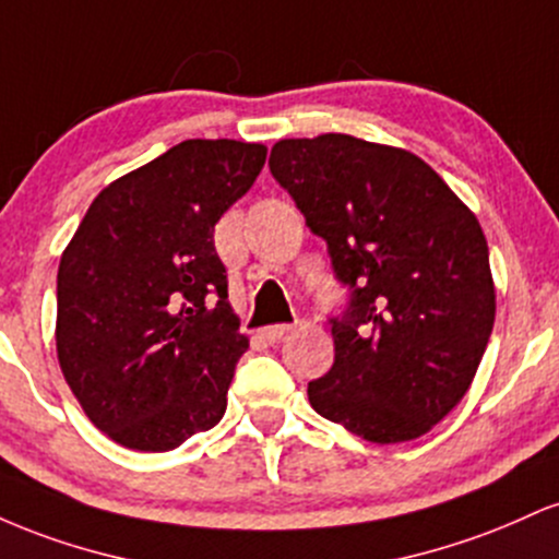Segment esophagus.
Returning <instances> with one entry per match:
<instances>
[{"instance_id":"1","label":"esophagus","mask_w":559,"mask_h":559,"mask_svg":"<svg viewBox=\"0 0 559 559\" xmlns=\"http://www.w3.org/2000/svg\"><path fill=\"white\" fill-rule=\"evenodd\" d=\"M292 331H294V325H267V329L260 331V336L265 338V342L275 344V342H281V338H284L286 333H292Z\"/></svg>"}]
</instances>
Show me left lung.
<instances>
[{
    "label": "left lung",
    "instance_id": "obj_1",
    "mask_svg": "<svg viewBox=\"0 0 559 559\" xmlns=\"http://www.w3.org/2000/svg\"><path fill=\"white\" fill-rule=\"evenodd\" d=\"M271 173L352 286L312 409L373 444L428 433L471 389L497 316L478 217L418 155L349 133L275 141Z\"/></svg>",
    "mask_w": 559,
    "mask_h": 559
}]
</instances>
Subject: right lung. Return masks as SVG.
<instances>
[{
  "mask_svg": "<svg viewBox=\"0 0 559 559\" xmlns=\"http://www.w3.org/2000/svg\"><path fill=\"white\" fill-rule=\"evenodd\" d=\"M267 146L186 139L96 194L57 271V360L86 418L120 447L168 452L226 413L249 349L215 223Z\"/></svg>",
  "mask_w": 559,
  "mask_h": 559,
  "instance_id": "add662e5",
  "label": "right lung"
}]
</instances>
